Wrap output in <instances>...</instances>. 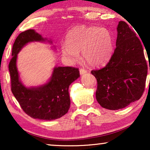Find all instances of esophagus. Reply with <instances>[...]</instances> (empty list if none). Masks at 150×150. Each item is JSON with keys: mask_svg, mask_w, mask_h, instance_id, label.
I'll list each match as a JSON object with an SVG mask.
<instances>
[{"mask_svg": "<svg viewBox=\"0 0 150 150\" xmlns=\"http://www.w3.org/2000/svg\"><path fill=\"white\" fill-rule=\"evenodd\" d=\"M87 72V71L86 70V69H85L81 68V69H80V74H81V75L85 74H86Z\"/></svg>", "mask_w": 150, "mask_h": 150, "instance_id": "obj_1", "label": "esophagus"}]
</instances>
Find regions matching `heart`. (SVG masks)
Returning <instances> with one entry per match:
<instances>
[{"instance_id":"b5f03b06","label":"heart","mask_w":150,"mask_h":150,"mask_svg":"<svg viewBox=\"0 0 150 150\" xmlns=\"http://www.w3.org/2000/svg\"><path fill=\"white\" fill-rule=\"evenodd\" d=\"M113 39L111 33L98 26H75L67 32L65 44L61 46V54L69 63L82 57L90 66L97 67L105 64L112 52Z\"/></svg>"}]
</instances>
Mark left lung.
Wrapping results in <instances>:
<instances>
[{"instance_id":"obj_1","label":"left lung","mask_w":150,"mask_h":150,"mask_svg":"<svg viewBox=\"0 0 150 150\" xmlns=\"http://www.w3.org/2000/svg\"><path fill=\"white\" fill-rule=\"evenodd\" d=\"M117 30L116 48L107 65L91 72L98 82L96 100L109 110L121 109L140 99L147 74L142 44L135 32L124 21L119 22Z\"/></svg>"}]
</instances>
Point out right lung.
Segmentation results:
<instances>
[{"mask_svg": "<svg viewBox=\"0 0 150 150\" xmlns=\"http://www.w3.org/2000/svg\"><path fill=\"white\" fill-rule=\"evenodd\" d=\"M52 42L43 38L34 29L22 32L16 39L9 64L11 91L22 110L34 119L51 121L61 117L70 106L69 87L80 77L79 69L71 67H54L46 83L36 87H26L20 79L17 65L18 54L28 43ZM55 49V47H52Z\"/></svg>", "mask_w": 150, "mask_h": 150, "instance_id": "1", "label": "right lung"}]
</instances>
